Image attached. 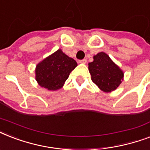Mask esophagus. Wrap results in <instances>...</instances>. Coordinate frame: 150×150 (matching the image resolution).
<instances>
[{
	"mask_svg": "<svg viewBox=\"0 0 150 150\" xmlns=\"http://www.w3.org/2000/svg\"><path fill=\"white\" fill-rule=\"evenodd\" d=\"M87 62L86 59H83V60H81V61H79V63L81 64H86Z\"/></svg>",
	"mask_w": 150,
	"mask_h": 150,
	"instance_id": "obj_1",
	"label": "esophagus"
}]
</instances>
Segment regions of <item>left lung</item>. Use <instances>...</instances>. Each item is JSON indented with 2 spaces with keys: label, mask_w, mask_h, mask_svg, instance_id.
<instances>
[{
  "label": "left lung",
  "mask_w": 150,
  "mask_h": 150,
  "mask_svg": "<svg viewBox=\"0 0 150 150\" xmlns=\"http://www.w3.org/2000/svg\"><path fill=\"white\" fill-rule=\"evenodd\" d=\"M88 65L92 81L104 93L115 90L123 81V71L104 52L94 55Z\"/></svg>",
  "instance_id": "left-lung-1"
}]
</instances>
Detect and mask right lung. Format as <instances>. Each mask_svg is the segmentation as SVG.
<instances>
[{"label":"right lung","mask_w":150,"mask_h":150,"mask_svg":"<svg viewBox=\"0 0 150 150\" xmlns=\"http://www.w3.org/2000/svg\"><path fill=\"white\" fill-rule=\"evenodd\" d=\"M77 62L59 49L37 64L36 67V82L41 87L50 91L62 88Z\"/></svg>","instance_id":"add662e5"}]
</instances>
